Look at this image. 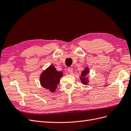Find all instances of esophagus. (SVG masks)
Instances as JSON below:
<instances>
[{
    "label": "esophagus",
    "instance_id": "34e87169",
    "mask_svg": "<svg viewBox=\"0 0 131 131\" xmlns=\"http://www.w3.org/2000/svg\"><path fill=\"white\" fill-rule=\"evenodd\" d=\"M68 72L69 74H72L73 73V69L72 68H68Z\"/></svg>",
    "mask_w": 131,
    "mask_h": 131
}]
</instances>
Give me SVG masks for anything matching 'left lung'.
I'll use <instances>...</instances> for the list:
<instances>
[{
  "label": "left lung",
  "mask_w": 131,
  "mask_h": 131,
  "mask_svg": "<svg viewBox=\"0 0 131 131\" xmlns=\"http://www.w3.org/2000/svg\"><path fill=\"white\" fill-rule=\"evenodd\" d=\"M89 70L88 68H86V69L81 73V77H80V79L83 84L87 85L89 82L88 79H87L86 77H85L86 76V75L89 74Z\"/></svg>",
  "instance_id": "1"
}]
</instances>
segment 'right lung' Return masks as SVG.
I'll return each instance as SVG.
<instances>
[{"mask_svg":"<svg viewBox=\"0 0 131 131\" xmlns=\"http://www.w3.org/2000/svg\"><path fill=\"white\" fill-rule=\"evenodd\" d=\"M62 75V72H58L55 67L51 65L41 73L40 84L43 88L49 90L51 92H54Z\"/></svg>","mask_w":131,"mask_h":131,"instance_id":"add662e5","label":"right lung"}]
</instances>
